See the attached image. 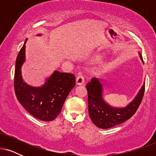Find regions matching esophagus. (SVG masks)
Returning <instances> with one entry per match:
<instances>
[{
    "label": "esophagus",
    "mask_w": 156,
    "mask_h": 156,
    "mask_svg": "<svg viewBox=\"0 0 156 156\" xmlns=\"http://www.w3.org/2000/svg\"><path fill=\"white\" fill-rule=\"evenodd\" d=\"M84 82H85V78L83 75H80L76 78V83L78 85H82L84 83Z\"/></svg>",
    "instance_id": "esophagus-1"
}]
</instances>
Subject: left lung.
Listing matches in <instances>:
<instances>
[{
  "label": "left lung",
  "mask_w": 156,
  "mask_h": 156,
  "mask_svg": "<svg viewBox=\"0 0 156 156\" xmlns=\"http://www.w3.org/2000/svg\"><path fill=\"white\" fill-rule=\"evenodd\" d=\"M141 61V55L139 53ZM88 92L89 117L98 128H110L124 122L135 114L144 96L145 86L143 85L131 103L125 108L111 106L103 98V86L99 79L94 78L86 86Z\"/></svg>",
  "instance_id": "obj_1"
}]
</instances>
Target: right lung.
Segmentation results:
<instances>
[{
	"label": "right lung",
	"instance_id": "obj_1",
	"mask_svg": "<svg viewBox=\"0 0 156 156\" xmlns=\"http://www.w3.org/2000/svg\"><path fill=\"white\" fill-rule=\"evenodd\" d=\"M26 41L16 59L14 79L16 97L33 117L42 121H52L62 111L66 98L76 85V78L72 73L55 71L41 87H31L23 82L21 67L25 62Z\"/></svg>",
	"mask_w": 156,
	"mask_h": 156
}]
</instances>
